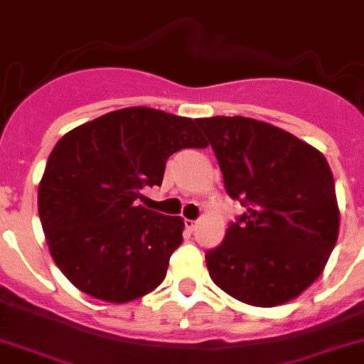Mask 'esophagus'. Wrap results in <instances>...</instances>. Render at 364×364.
Masks as SVG:
<instances>
[{
  "mask_svg": "<svg viewBox=\"0 0 364 364\" xmlns=\"http://www.w3.org/2000/svg\"><path fill=\"white\" fill-rule=\"evenodd\" d=\"M185 226L190 230V232H193V230H196V226H198V220L185 219Z\"/></svg>",
  "mask_w": 364,
  "mask_h": 364,
  "instance_id": "34e87169",
  "label": "esophagus"
}]
</instances>
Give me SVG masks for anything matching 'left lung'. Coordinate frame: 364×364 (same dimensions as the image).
<instances>
[{"mask_svg": "<svg viewBox=\"0 0 364 364\" xmlns=\"http://www.w3.org/2000/svg\"><path fill=\"white\" fill-rule=\"evenodd\" d=\"M230 198L246 213L206 253L210 278L242 304L274 307L325 269L339 233L334 178L318 149L244 117L199 118Z\"/></svg>", "mask_w": 364, "mask_h": 364, "instance_id": "1", "label": "left lung"}]
</instances>
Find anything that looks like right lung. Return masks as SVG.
I'll use <instances>...</instances> for the list:
<instances>
[{
  "mask_svg": "<svg viewBox=\"0 0 364 364\" xmlns=\"http://www.w3.org/2000/svg\"><path fill=\"white\" fill-rule=\"evenodd\" d=\"M206 145L192 118L151 107L111 111L57 141L37 206L53 262L77 289L125 304L161 284L185 223L138 199L161 186L168 156Z\"/></svg>",
  "mask_w": 364,
  "mask_h": 364,
  "instance_id": "1",
  "label": "right lung"
}]
</instances>
